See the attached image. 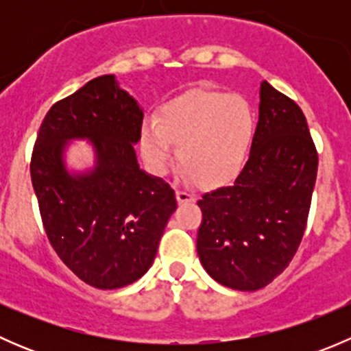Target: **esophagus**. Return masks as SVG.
I'll return each instance as SVG.
<instances>
[{
  "label": "esophagus",
  "instance_id": "34e87169",
  "mask_svg": "<svg viewBox=\"0 0 351 351\" xmlns=\"http://www.w3.org/2000/svg\"><path fill=\"white\" fill-rule=\"evenodd\" d=\"M176 198H178L180 204H186V202L195 200V195H193L192 192H189V190L178 189V190H176Z\"/></svg>",
  "mask_w": 351,
  "mask_h": 351
}]
</instances>
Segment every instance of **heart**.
<instances>
[{"label":"heart","mask_w":351,"mask_h":351,"mask_svg":"<svg viewBox=\"0 0 351 351\" xmlns=\"http://www.w3.org/2000/svg\"><path fill=\"white\" fill-rule=\"evenodd\" d=\"M254 137V113L241 95L190 90L158 110L141 129V153L149 169L162 175L175 147L182 173L200 185L228 182L241 171Z\"/></svg>","instance_id":"heart-1"}]
</instances>
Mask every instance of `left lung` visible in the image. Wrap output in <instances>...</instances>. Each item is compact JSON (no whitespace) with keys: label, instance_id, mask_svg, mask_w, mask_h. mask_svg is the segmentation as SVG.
Here are the masks:
<instances>
[{"label":"left lung","instance_id":"8db88e82","mask_svg":"<svg viewBox=\"0 0 351 351\" xmlns=\"http://www.w3.org/2000/svg\"><path fill=\"white\" fill-rule=\"evenodd\" d=\"M317 151L302 110L263 81L250 158L229 186L198 200L197 253L208 275L234 290L263 289L302 241Z\"/></svg>","mask_w":351,"mask_h":351}]
</instances>
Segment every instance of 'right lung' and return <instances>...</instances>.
Returning <instances> with one entry per match:
<instances>
[{"instance_id":"add662e5","label":"right lung","mask_w":351,"mask_h":351,"mask_svg":"<svg viewBox=\"0 0 351 351\" xmlns=\"http://www.w3.org/2000/svg\"><path fill=\"white\" fill-rule=\"evenodd\" d=\"M143 108L113 74L88 81L51 107L32 153L30 175L45 234L76 277L97 289L134 284L153 265L175 190L139 168ZM86 138L88 172L66 169V143Z\"/></svg>"}]
</instances>
